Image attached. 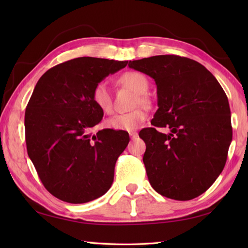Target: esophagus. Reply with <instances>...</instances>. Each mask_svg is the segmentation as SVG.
Masks as SVG:
<instances>
[{"instance_id":"esophagus-1","label":"esophagus","mask_w":248,"mask_h":248,"mask_svg":"<svg viewBox=\"0 0 248 248\" xmlns=\"http://www.w3.org/2000/svg\"><path fill=\"white\" fill-rule=\"evenodd\" d=\"M129 135H130V138L132 139V140H134V139H136L139 136V133L138 132H130L129 133Z\"/></svg>"}]
</instances>
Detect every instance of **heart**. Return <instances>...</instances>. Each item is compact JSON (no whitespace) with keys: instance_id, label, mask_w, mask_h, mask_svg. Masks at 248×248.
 Segmentation results:
<instances>
[{"instance_id":"obj_1","label":"heart","mask_w":248,"mask_h":248,"mask_svg":"<svg viewBox=\"0 0 248 248\" xmlns=\"http://www.w3.org/2000/svg\"><path fill=\"white\" fill-rule=\"evenodd\" d=\"M118 82L123 86L130 88L131 91L139 93L138 98L135 100V105H140L141 103L144 104L148 101L144 94L148 89V80L144 75L136 71H128L119 77ZM92 98L94 105L104 114H110L113 112L112 96H110L109 89L105 83H99L94 86ZM146 118V110L144 108H136L132 112L113 116L105 121V125L113 130L130 132V131L139 129Z\"/></svg>"}]
</instances>
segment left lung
<instances>
[{
  "mask_svg": "<svg viewBox=\"0 0 248 248\" xmlns=\"http://www.w3.org/2000/svg\"><path fill=\"white\" fill-rule=\"evenodd\" d=\"M154 78L157 110L140 132L151 186L162 196L189 200L204 193L223 171L232 140L228 98L207 68L187 57L156 55L129 62Z\"/></svg>",
  "mask_w": 248,
  "mask_h": 248,
  "instance_id": "obj_1",
  "label": "left lung"
}]
</instances>
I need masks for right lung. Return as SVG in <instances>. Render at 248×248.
<instances>
[{
  "label": "right lung",
  "mask_w": 248,
  "mask_h": 248,
  "mask_svg": "<svg viewBox=\"0 0 248 248\" xmlns=\"http://www.w3.org/2000/svg\"><path fill=\"white\" fill-rule=\"evenodd\" d=\"M127 64L78 57L51 68L36 84L25 109L26 148L45 187L62 202H92L112 186L116 161L130 138L110 129L89 133L103 117L92 94Z\"/></svg>",
  "instance_id": "1"
}]
</instances>
